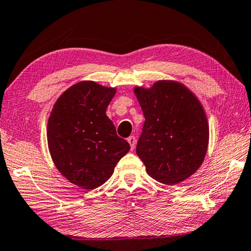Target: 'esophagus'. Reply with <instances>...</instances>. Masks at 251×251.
<instances>
[{
    "mask_svg": "<svg viewBox=\"0 0 251 251\" xmlns=\"http://www.w3.org/2000/svg\"><path fill=\"white\" fill-rule=\"evenodd\" d=\"M128 142L130 143L131 150H133L134 148H135V143H137V139H135L134 135H131V137L128 138Z\"/></svg>",
    "mask_w": 251,
    "mask_h": 251,
    "instance_id": "obj_1",
    "label": "esophagus"
}]
</instances>
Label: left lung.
Segmentation results:
<instances>
[{"label": "left lung", "mask_w": 251, "mask_h": 251, "mask_svg": "<svg viewBox=\"0 0 251 251\" xmlns=\"http://www.w3.org/2000/svg\"><path fill=\"white\" fill-rule=\"evenodd\" d=\"M145 116L137 154L151 178L172 186L198 170L207 153L209 126L194 93L175 81L135 88Z\"/></svg>", "instance_id": "left-lung-1"}]
</instances>
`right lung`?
<instances>
[{"instance_id": "obj_1", "label": "right lung", "mask_w": 251, "mask_h": 251, "mask_svg": "<svg viewBox=\"0 0 251 251\" xmlns=\"http://www.w3.org/2000/svg\"><path fill=\"white\" fill-rule=\"evenodd\" d=\"M114 94L113 88L79 82L57 99L49 118L48 145L53 162L82 189L102 186L130 150L105 114Z\"/></svg>"}]
</instances>
